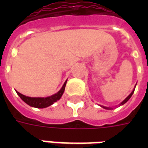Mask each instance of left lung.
I'll list each match as a JSON object with an SVG mask.
<instances>
[{
    "instance_id": "8db88e82",
    "label": "left lung",
    "mask_w": 148,
    "mask_h": 148,
    "mask_svg": "<svg viewBox=\"0 0 148 148\" xmlns=\"http://www.w3.org/2000/svg\"><path fill=\"white\" fill-rule=\"evenodd\" d=\"M134 90H133V91H132V92H131V94H130V95H128V97H127L126 98L124 99V101H122L121 103H120V105H123V104H124V103H126L127 101H128L129 99L131 98V96H132V95H133V94H134ZM101 107H102V108H104V109H108H108H112V108H107V107H104V106H101Z\"/></svg>"
}]
</instances>
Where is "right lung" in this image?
<instances>
[{"label": "right lung", "mask_w": 148, "mask_h": 148, "mask_svg": "<svg viewBox=\"0 0 148 148\" xmlns=\"http://www.w3.org/2000/svg\"><path fill=\"white\" fill-rule=\"evenodd\" d=\"M66 84H67V81H65L64 85L61 88L59 91L58 93H56L54 95H51L50 97H27L25 95H21V93H19L18 91L16 90V92L19 97L23 100V101L28 104L31 107H34V108H47V107H49L51 104H53L54 102L58 101V100H60V98L61 97V96L64 94V91L65 90V86H66Z\"/></svg>", "instance_id": "1"}]
</instances>
